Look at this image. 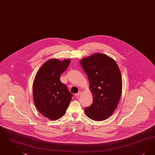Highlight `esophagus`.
Segmentation results:
<instances>
[{
	"mask_svg": "<svg viewBox=\"0 0 155 155\" xmlns=\"http://www.w3.org/2000/svg\"><path fill=\"white\" fill-rule=\"evenodd\" d=\"M81 94V91H79L77 94H75V97H78V96H80V95Z\"/></svg>",
	"mask_w": 155,
	"mask_h": 155,
	"instance_id": "34e87169",
	"label": "esophagus"
}]
</instances>
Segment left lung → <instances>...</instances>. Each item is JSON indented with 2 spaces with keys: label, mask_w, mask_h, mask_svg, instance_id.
Masks as SVG:
<instances>
[{
  "label": "left lung",
  "mask_w": 155,
  "mask_h": 155,
  "mask_svg": "<svg viewBox=\"0 0 155 155\" xmlns=\"http://www.w3.org/2000/svg\"><path fill=\"white\" fill-rule=\"evenodd\" d=\"M80 64L87 75L93 95V103L85 108L87 116L95 121L109 118L121 95V75L117 63L107 55L96 53L82 59Z\"/></svg>",
  "instance_id": "1"
}]
</instances>
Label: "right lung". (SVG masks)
I'll use <instances>...</instances> for the list:
<instances>
[{"label": "right lung", "instance_id": "obj_1", "mask_svg": "<svg viewBox=\"0 0 155 155\" xmlns=\"http://www.w3.org/2000/svg\"><path fill=\"white\" fill-rule=\"evenodd\" d=\"M70 60L51 59L38 70L33 83V98L39 112L45 117L56 120L63 116L72 99L73 94L61 82V74Z\"/></svg>", "mask_w": 155, "mask_h": 155}]
</instances>
